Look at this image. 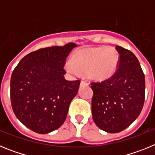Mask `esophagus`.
<instances>
[{
	"label": "esophagus",
	"instance_id": "esophagus-1",
	"mask_svg": "<svg viewBox=\"0 0 155 155\" xmlns=\"http://www.w3.org/2000/svg\"><path fill=\"white\" fill-rule=\"evenodd\" d=\"M83 85L87 86L88 85V83H87V81H81V86H83Z\"/></svg>",
	"mask_w": 155,
	"mask_h": 155
}]
</instances>
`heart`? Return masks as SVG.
<instances>
[{
    "instance_id": "obj_1",
    "label": "heart",
    "mask_w": 155,
    "mask_h": 155,
    "mask_svg": "<svg viewBox=\"0 0 155 155\" xmlns=\"http://www.w3.org/2000/svg\"><path fill=\"white\" fill-rule=\"evenodd\" d=\"M119 61L118 53L113 48H83L74 53L72 64H67L66 70L74 75L87 73L93 80L105 81L116 74Z\"/></svg>"
}]
</instances>
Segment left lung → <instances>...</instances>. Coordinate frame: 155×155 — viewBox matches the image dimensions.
I'll use <instances>...</instances> for the list:
<instances>
[{
  "label": "left lung",
  "instance_id": "obj_1",
  "mask_svg": "<svg viewBox=\"0 0 155 155\" xmlns=\"http://www.w3.org/2000/svg\"><path fill=\"white\" fill-rule=\"evenodd\" d=\"M120 62L116 73L102 82L91 83V113L98 128L111 134L125 130L140 115L144 102L145 79L132 52L116 46Z\"/></svg>",
  "mask_w": 155,
  "mask_h": 155
}]
</instances>
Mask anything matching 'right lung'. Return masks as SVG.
<instances>
[{
	"label": "right lung",
	"instance_id": "right-lung-1",
	"mask_svg": "<svg viewBox=\"0 0 155 155\" xmlns=\"http://www.w3.org/2000/svg\"><path fill=\"white\" fill-rule=\"evenodd\" d=\"M77 45L43 48L23 57L11 78V102L26 127L46 134L61 127L81 81H67L66 58Z\"/></svg>",
	"mask_w": 155,
	"mask_h": 155
}]
</instances>
